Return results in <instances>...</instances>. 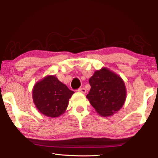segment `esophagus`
I'll use <instances>...</instances> for the list:
<instances>
[{"label": "esophagus", "instance_id": "1", "mask_svg": "<svg viewBox=\"0 0 158 158\" xmlns=\"http://www.w3.org/2000/svg\"><path fill=\"white\" fill-rule=\"evenodd\" d=\"M78 91L80 93H86V90H85V88H81V89H79L78 90Z\"/></svg>", "mask_w": 158, "mask_h": 158}]
</instances>
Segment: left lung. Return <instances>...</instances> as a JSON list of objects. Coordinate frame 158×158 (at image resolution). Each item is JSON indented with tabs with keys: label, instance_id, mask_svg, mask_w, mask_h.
<instances>
[{
	"label": "left lung",
	"instance_id": "1",
	"mask_svg": "<svg viewBox=\"0 0 158 158\" xmlns=\"http://www.w3.org/2000/svg\"><path fill=\"white\" fill-rule=\"evenodd\" d=\"M89 84L91 88L86 98L100 116H112L123 106L126 87L118 74L102 68L95 72L89 79Z\"/></svg>",
	"mask_w": 158,
	"mask_h": 158
}]
</instances>
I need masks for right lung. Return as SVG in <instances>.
Wrapping results in <instances>:
<instances>
[{
    "mask_svg": "<svg viewBox=\"0 0 158 158\" xmlns=\"http://www.w3.org/2000/svg\"><path fill=\"white\" fill-rule=\"evenodd\" d=\"M74 93L55 75H47L34 85L33 100L41 114L51 118L59 117L65 113Z\"/></svg>",
    "mask_w": 158,
    "mask_h": 158,
    "instance_id": "1",
    "label": "right lung"
}]
</instances>
